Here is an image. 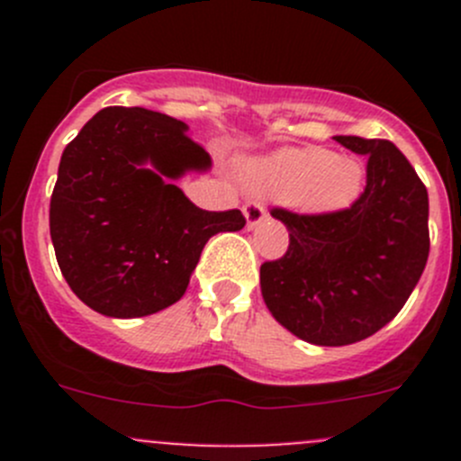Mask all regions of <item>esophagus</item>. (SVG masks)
<instances>
[{
    "label": "esophagus",
    "instance_id": "34e87169",
    "mask_svg": "<svg viewBox=\"0 0 461 461\" xmlns=\"http://www.w3.org/2000/svg\"><path fill=\"white\" fill-rule=\"evenodd\" d=\"M243 213L245 218H248V225L254 227L258 225V222H263L265 218H267V212H265V207L257 201H248L243 204Z\"/></svg>",
    "mask_w": 461,
    "mask_h": 461
}]
</instances>
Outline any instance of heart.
Here are the masks:
<instances>
[{
    "label": "heart",
    "mask_w": 461,
    "mask_h": 461,
    "mask_svg": "<svg viewBox=\"0 0 461 461\" xmlns=\"http://www.w3.org/2000/svg\"><path fill=\"white\" fill-rule=\"evenodd\" d=\"M254 189L308 212L348 207L361 192V167L323 149H283L248 169Z\"/></svg>",
    "instance_id": "obj_1"
}]
</instances>
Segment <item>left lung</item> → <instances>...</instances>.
<instances>
[{"label":"left lung","mask_w":461,"mask_h":461,"mask_svg":"<svg viewBox=\"0 0 461 461\" xmlns=\"http://www.w3.org/2000/svg\"><path fill=\"white\" fill-rule=\"evenodd\" d=\"M366 156V187L350 207L296 213L274 207L287 252L260 265L274 319L314 346H348L397 317L430 249L429 192L390 140L334 136Z\"/></svg>","instance_id":"8db88e82"}]
</instances>
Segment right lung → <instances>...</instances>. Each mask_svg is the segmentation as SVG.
I'll return each mask as SVG.
<instances>
[{
	"label": "right lung",
	"instance_id": "add662e5",
	"mask_svg": "<svg viewBox=\"0 0 461 461\" xmlns=\"http://www.w3.org/2000/svg\"><path fill=\"white\" fill-rule=\"evenodd\" d=\"M209 165L187 124L158 111L109 106L88 120L64 149L49 212L55 258L82 303L136 319L185 294L204 243L245 227L240 209L207 212L174 185Z\"/></svg>",
	"mask_w": 461,
	"mask_h": 461
}]
</instances>
